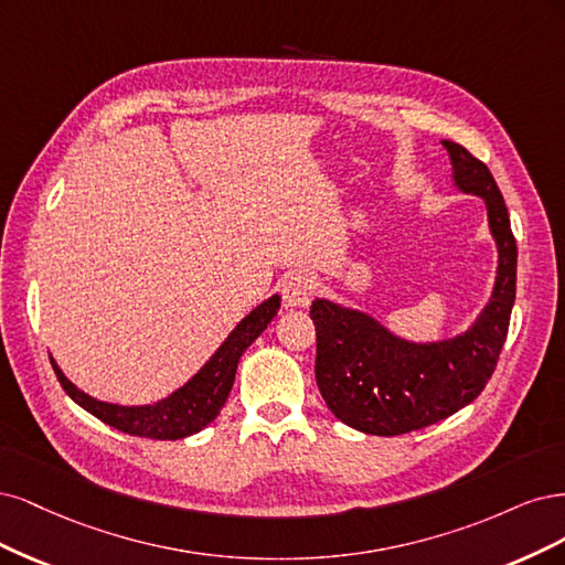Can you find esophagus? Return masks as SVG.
<instances>
[{"instance_id":"esophagus-1","label":"esophagus","mask_w":565,"mask_h":565,"mask_svg":"<svg viewBox=\"0 0 565 565\" xmlns=\"http://www.w3.org/2000/svg\"><path fill=\"white\" fill-rule=\"evenodd\" d=\"M315 290L317 281L312 275H307V271H294V275H288L284 281V300L290 307H307L315 296Z\"/></svg>"}]
</instances>
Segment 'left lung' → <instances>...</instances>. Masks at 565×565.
Returning <instances> with one entry per match:
<instances>
[{
	"mask_svg": "<svg viewBox=\"0 0 565 565\" xmlns=\"http://www.w3.org/2000/svg\"><path fill=\"white\" fill-rule=\"evenodd\" d=\"M455 183L486 199L500 265L493 298L471 329L452 340L411 344L371 317L315 300L317 385L338 420L359 431L396 436L458 413L493 375L516 298V239L493 173L462 145L444 140Z\"/></svg>",
	"mask_w": 565,
	"mask_h": 565,
	"instance_id": "1",
	"label": "left lung"
}]
</instances>
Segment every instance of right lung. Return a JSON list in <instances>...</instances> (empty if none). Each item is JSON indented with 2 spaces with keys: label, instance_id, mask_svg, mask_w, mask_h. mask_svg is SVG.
<instances>
[{
  "label": "right lung",
  "instance_id": "1",
  "mask_svg": "<svg viewBox=\"0 0 565 565\" xmlns=\"http://www.w3.org/2000/svg\"><path fill=\"white\" fill-rule=\"evenodd\" d=\"M277 309V296L263 302L258 309H253V312L236 326L232 335L223 342V348L213 354V359L188 382L185 387H180L175 394L163 398V402L154 406L126 408L96 402V398H90L88 394L72 385L56 366V361L51 359V363L61 387L67 392L72 402H77L82 408H86L90 415H96L105 425H110L124 434L145 436V439L175 441L183 439V436L196 434L199 429H204L209 423L215 420L230 396L239 356L244 354V350L250 348V342L267 329V323L275 319Z\"/></svg>",
  "mask_w": 565,
  "mask_h": 565
}]
</instances>
